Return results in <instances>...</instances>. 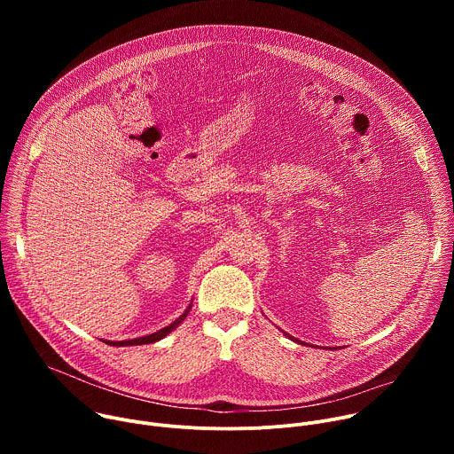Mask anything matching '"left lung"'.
<instances>
[{"mask_svg":"<svg viewBox=\"0 0 454 454\" xmlns=\"http://www.w3.org/2000/svg\"><path fill=\"white\" fill-rule=\"evenodd\" d=\"M293 340H294V338H293ZM294 341H296V340H294ZM298 343H300V341H298Z\"/></svg>","mask_w":454,"mask_h":454,"instance_id":"8db88e82","label":"left lung"}]
</instances>
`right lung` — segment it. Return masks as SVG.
Listing matches in <instances>:
<instances>
[{
    "mask_svg": "<svg viewBox=\"0 0 454 454\" xmlns=\"http://www.w3.org/2000/svg\"><path fill=\"white\" fill-rule=\"evenodd\" d=\"M190 309H192V303L184 309V312L177 317V319H174L170 325H167V327H163L161 331H156V333H153V334H147V336H142V338H135V340H125V341H107V340H104L107 345H116V347H127V345H147V343H156V341H160V340H163L165 336H168L172 331H176L177 327H179V323L186 317V314L190 312Z\"/></svg>",
    "mask_w": 454,
    "mask_h": 454,
    "instance_id": "right-lung-1",
    "label": "right lung"
}]
</instances>
